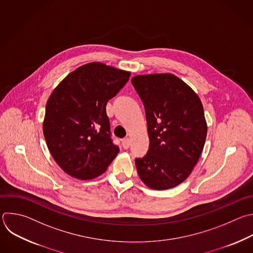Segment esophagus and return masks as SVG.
<instances>
[{
    "label": "esophagus",
    "instance_id": "esophagus-1",
    "mask_svg": "<svg viewBox=\"0 0 253 253\" xmlns=\"http://www.w3.org/2000/svg\"><path fill=\"white\" fill-rule=\"evenodd\" d=\"M130 145H131V141L129 138H125L122 140V146L124 149H128L130 147Z\"/></svg>",
    "mask_w": 253,
    "mask_h": 253
}]
</instances>
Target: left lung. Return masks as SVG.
Here are the masks:
<instances>
[{
  "label": "left lung",
  "instance_id": "obj_1",
  "mask_svg": "<svg viewBox=\"0 0 253 253\" xmlns=\"http://www.w3.org/2000/svg\"><path fill=\"white\" fill-rule=\"evenodd\" d=\"M131 82L146 112L149 150L135 164L150 189L167 190L183 183L203 152L208 126L198 94L172 73L135 75Z\"/></svg>",
  "mask_w": 253,
  "mask_h": 253
}]
</instances>
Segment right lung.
I'll use <instances>...</instances> for the list:
<instances>
[{"mask_svg":"<svg viewBox=\"0 0 253 253\" xmlns=\"http://www.w3.org/2000/svg\"><path fill=\"white\" fill-rule=\"evenodd\" d=\"M129 77V71L90 62L70 72L50 94L43 135L52 158L67 175L94 179L119 153L110 138L106 104Z\"/></svg>","mask_w":253,"mask_h":253,"instance_id":"obj_1","label":"right lung"}]
</instances>
